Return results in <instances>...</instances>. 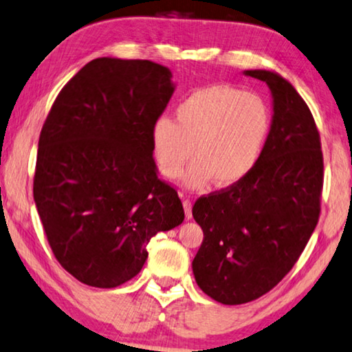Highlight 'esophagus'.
I'll return each instance as SVG.
<instances>
[{
    "label": "esophagus",
    "mask_w": 352,
    "mask_h": 352,
    "mask_svg": "<svg viewBox=\"0 0 352 352\" xmlns=\"http://www.w3.org/2000/svg\"><path fill=\"white\" fill-rule=\"evenodd\" d=\"M182 206H184V210H186L187 220H190L192 219V201H190V199H187V198L184 199Z\"/></svg>",
    "instance_id": "obj_1"
}]
</instances>
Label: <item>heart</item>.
<instances>
[{"mask_svg": "<svg viewBox=\"0 0 352 352\" xmlns=\"http://www.w3.org/2000/svg\"><path fill=\"white\" fill-rule=\"evenodd\" d=\"M272 113L258 94L212 85L195 89L175 110V122L159 118L151 131V149L159 171L176 179L193 155L184 184L201 188L214 179L234 186L255 168L266 146Z\"/></svg>", "mask_w": 352, "mask_h": 352, "instance_id": "heart-1", "label": "heart"}]
</instances>
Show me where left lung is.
<instances>
[{"instance_id":"1","label":"left lung","mask_w":352,"mask_h":352,"mask_svg":"<svg viewBox=\"0 0 352 352\" xmlns=\"http://www.w3.org/2000/svg\"><path fill=\"white\" fill-rule=\"evenodd\" d=\"M272 94V126L244 179L197 199L193 219L204 239L192 263L204 294L225 305L255 300L289 272L321 210L322 153L310 108L288 80L244 70Z\"/></svg>"}]
</instances>
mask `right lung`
Masks as SVG:
<instances>
[{
	"instance_id": "right-lung-1",
	"label": "right lung",
	"mask_w": 352,
	"mask_h": 352,
	"mask_svg": "<svg viewBox=\"0 0 352 352\" xmlns=\"http://www.w3.org/2000/svg\"><path fill=\"white\" fill-rule=\"evenodd\" d=\"M171 70L97 58L58 94L42 127L34 201L48 244L78 282L133 278L159 231L181 225L177 192L157 177L151 131L168 105Z\"/></svg>"
}]
</instances>
